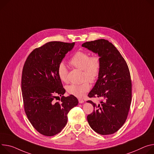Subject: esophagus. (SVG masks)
Segmentation results:
<instances>
[{
    "label": "esophagus",
    "mask_w": 154,
    "mask_h": 154,
    "mask_svg": "<svg viewBox=\"0 0 154 154\" xmlns=\"http://www.w3.org/2000/svg\"><path fill=\"white\" fill-rule=\"evenodd\" d=\"M79 103L82 104V103H84V100H82V99H79Z\"/></svg>",
    "instance_id": "esophagus-1"
}]
</instances>
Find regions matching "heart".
Listing matches in <instances>:
<instances>
[{
	"label": "heart",
	"instance_id": "obj_1",
	"mask_svg": "<svg viewBox=\"0 0 154 154\" xmlns=\"http://www.w3.org/2000/svg\"><path fill=\"white\" fill-rule=\"evenodd\" d=\"M72 66L83 71L82 77L86 80L81 84H72L67 87V91L70 94L77 97H82L90 89V82L93 83L98 79L101 68V58L98 55L90 57L88 52L78 51L75 52L69 61ZM57 72L59 78L64 83H68V69L64 63H61L58 67Z\"/></svg>",
	"mask_w": 154,
	"mask_h": 154
}]
</instances>
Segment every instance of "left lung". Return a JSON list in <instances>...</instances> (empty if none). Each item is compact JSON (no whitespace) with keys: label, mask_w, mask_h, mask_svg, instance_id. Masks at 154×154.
<instances>
[{"label":"left lung","mask_w":154,"mask_h":154,"mask_svg":"<svg viewBox=\"0 0 154 154\" xmlns=\"http://www.w3.org/2000/svg\"><path fill=\"white\" fill-rule=\"evenodd\" d=\"M97 53L101 68L98 79L88 93L89 97H101L87 116L90 127L97 133L107 135L117 131L127 119L131 102V80L128 65L116 47L107 40L87 42L82 45Z\"/></svg>","instance_id":"obj_1"}]
</instances>
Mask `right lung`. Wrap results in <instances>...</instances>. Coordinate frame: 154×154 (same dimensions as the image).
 I'll list each match as a JSON object with an SVG mask.
<instances>
[{"label":"right lung","mask_w":154,"mask_h":154,"mask_svg":"<svg viewBox=\"0 0 154 154\" xmlns=\"http://www.w3.org/2000/svg\"><path fill=\"white\" fill-rule=\"evenodd\" d=\"M74 44L50 42L34 49L23 66L21 90L25 113L33 127L44 136L59 133L67 122L69 112L79 103L72 94L63 96L66 90L57 72L58 65ZM60 95V103H54L53 100Z\"/></svg>","instance_id":"1"}]
</instances>
